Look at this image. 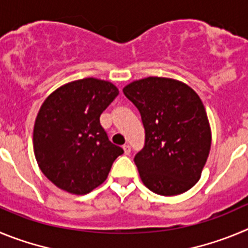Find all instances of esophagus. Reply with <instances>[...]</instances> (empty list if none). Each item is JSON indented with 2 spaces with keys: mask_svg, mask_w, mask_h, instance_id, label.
<instances>
[{
  "mask_svg": "<svg viewBox=\"0 0 248 248\" xmlns=\"http://www.w3.org/2000/svg\"><path fill=\"white\" fill-rule=\"evenodd\" d=\"M124 155H129V153H131V146H129V144H124Z\"/></svg>",
  "mask_w": 248,
  "mask_h": 248,
  "instance_id": "obj_1",
  "label": "esophagus"
}]
</instances>
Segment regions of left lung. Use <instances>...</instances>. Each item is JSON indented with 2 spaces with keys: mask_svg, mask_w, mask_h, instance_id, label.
I'll use <instances>...</instances> for the list:
<instances>
[{
  "mask_svg": "<svg viewBox=\"0 0 248 248\" xmlns=\"http://www.w3.org/2000/svg\"><path fill=\"white\" fill-rule=\"evenodd\" d=\"M140 113L144 146L135 155L140 177L151 191L178 195L202 177L211 146L206 111L198 93L174 79L149 77L124 89Z\"/></svg>",
  "mask_w": 248,
  "mask_h": 248,
  "instance_id": "1",
  "label": "left lung"
}]
</instances>
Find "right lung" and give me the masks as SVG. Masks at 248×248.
I'll return each instance as SVG.
<instances>
[{
  "instance_id": "1",
  "label": "right lung",
  "mask_w": 248,
  "mask_h": 248,
  "mask_svg": "<svg viewBox=\"0 0 248 248\" xmlns=\"http://www.w3.org/2000/svg\"><path fill=\"white\" fill-rule=\"evenodd\" d=\"M119 95L105 80L86 78L50 93L38 112L33 131L35 159L58 188L84 195L106 180L124 153L108 140L100 116Z\"/></svg>"
}]
</instances>
